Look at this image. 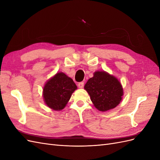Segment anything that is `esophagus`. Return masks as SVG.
Listing matches in <instances>:
<instances>
[{
  "label": "esophagus",
  "instance_id": "esophagus-1",
  "mask_svg": "<svg viewBox=\"0 0 160 160\" xmlns=\"http://www.w3.org/2000/svg\"><path fill=\"white\" fill-rule=\"evenodd\" d=\"M83 86H84V83H83V82H80V83H78V87H79V88H80V89L83 88Z\"/></svg>",
  "mask_w": 160,
  "mask_h": 160
}]
</instances>
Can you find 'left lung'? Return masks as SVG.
Instances as JSON below:
<instances>
[{
  "instance_id": "left-lung-1",
  "label": "left lung",
  "mask_w": 160,
  "mask_h": 160,
  "mask_svg": "<svg viewBox=\"0 0 160 160\" xmlns=\"http://www.w3.org/2000/svg\"><path fill=\"white\" fill-rule=\"evenodd\" d=\"M95 108L100 111L113 109L123 95L122 83L117 77L105 71H97L84 86Z\"/></svg>"
}]
</instances>
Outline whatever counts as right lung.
<instances>
[{"label":"right lung","mask_w":160,"mask_h":160,"mask_svg":"<svg viewBox=\"0 0 160 160\" xmlns=\"http://www.w3.org/2000/svg\"><path fill=\"white\" fill-rule=\"evenodd\" d=\"M77 87L71 77L59 72L48 80L42 89V97L47 107L55 111L63 109Z\"/></svg>","instance_id":"1"}]
</instances>
